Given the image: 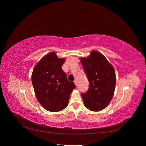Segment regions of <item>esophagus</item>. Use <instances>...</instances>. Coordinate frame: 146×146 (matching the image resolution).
<instances>
[{"instance_id": "34e87169", "label": "esophagus", "mask_w": 146, "mask_h": 146, "mask_svg": "<svg viewBox=\"0 0 146 146\" xmlns=\"http://www.w3.org/2000/svg\"><path fill=\"white\" fill-rule=\"evenodd\" d=\"M74 83H75V85L77 86V80H75V81H74Z\"/></svg>"}]
</instances>
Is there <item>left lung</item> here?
<instances>
[{
    "label": "left lung",
    "mask_w": 146,
    "mask_h": 146,
    "mask_svg": "<svg viewBox=\"0 0 146 146\" xmlns=\"http://www.w3.org/2000/svg\"><path fill=\"white\" fill-rule=\"evenodd\" d=\"M88 80L89 88L82 94L84 105L92 111L106 108L112 99L116 76L113 67L100 52L93 51L87 58H80Z\"/></svg>",
    "instance_id": "1"
}]
</instances>
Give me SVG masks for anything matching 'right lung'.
I'll use <instances>...</instances> for the list:
<instances>
[{
	"mask_svg": "<svg viewBox=\"0 0 146 146\" xmlns=\"http://www.w3.org/2000/svg\"><path fill=\"white\" fill-rule=\"evenodd\" d=\"M64 58H58L54 52L43 57L34 68L32 83L38 102L46 110L59 111L66 108L70 94L76 87L68 81L62 66Z\"/></svg>",
	"mask_w": 146,
	"mask_h": 146,
	"instance_id": "obj_1",
	"label": "right lung"
}]
</instances>
